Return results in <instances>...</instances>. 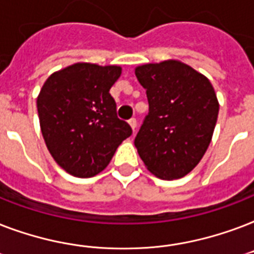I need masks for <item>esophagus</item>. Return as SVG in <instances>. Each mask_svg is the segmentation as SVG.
Returning a JSON list of instances; mask_svg holds the SVG:
<instances>
[{"label":"esophagus","instance_id":"esophagus-1","mask_svg":"<svg viewBox=\"0 0 254 254\" xmlns=\"http://www.w3.org/2000/svg\"><path fill=\"white\" fill-rule=\"evenodd\" d=\"M127 123H129L130 127H131V129H133V133H134L135 127H137V120H135V119H130V120H129V121H127Z\"/></svg>","mask_w":254,"mask_h":254}]
</instances>
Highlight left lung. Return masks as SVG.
<instances>
[{
	"label": "left lung",
	"instance_id": "left-lung-1",
	"mask_svg": "<svg viewBox=\"0 0 254 254\" xmlns=\"http://www.w3.org/2000/svg\"><path fill=\"white\" fill-rule=\"evenodd\" d=\"M146 89L149 113L134 145L149 171L161 179H179L203 158L216 125L219 103L212 84L177 61L135 68Z\"/></svg>",
	"mask_w": 254,
	"mask_h": 254
}]
</instances>
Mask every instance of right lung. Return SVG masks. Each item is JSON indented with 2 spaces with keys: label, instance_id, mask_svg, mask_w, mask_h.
Returning <instances> with one entry per match:
<instances>
[{
  "label": "right lung",
  "instance_id": "right-lung-1",
  "mask_svg": "<svg viewBox=\"0 0 254 254\" xmlns=\"http://www.w3.org/2000/svg\"><path fill=\"white\" fill-rule=\"evenodd\" d=\"M120 75L117 65L76 63L53 73L42 87L37 100L42 134L58 165L73 177L103 171L131 135L109 93Z\"/></svg>",
  "mask_w": 254,
  "mask_h": 254
}]
</instances>
